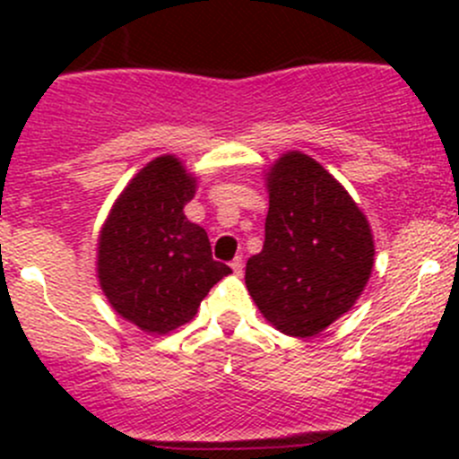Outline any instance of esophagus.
<instances>
[{
	"label": "esophagus",
	"mask_w": 459,
	"mask_h": 459,
	"mask_svg": "<svg viewBox=\"0 0 459 459\" xmlns=\"http://www.w3.org/2000/svg\"><path fill=\"white\" fill-rule=\"evenodd\" d=\"M230 268H233V273L235 275H242V268H244V259L242 257H235L233 262H230Z\"/></svg>",
	"instance_id": "1"
}]
</instances>
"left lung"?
<instances>
[{
  "mask_svg": "<svg viewBox=\"0 0 459 459\" xmlns=\"http://www.w3.org/2000/svg\"><path fill=\"white\" fill-rule=\"evenodd\" d=\"M262 253L247 262V289L262 316L293 337H313L353 308L371 277V226L340 182L293 151L266 173Z\"/></svg>",
  "mask_w": 459,
  "mask_h": 459,
  "instance_id": "left-lung-1",
  "label": "left lung"
}]
</instances>
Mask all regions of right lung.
<instances>
[{"instance_id":"1","label":"right lung","mask_w":459,"mask_h":459,"mask_svg":"<svg viewBox=\"0 0 459 459\" xmlns=\"http://www.w3.org/2000/svg\"><path fill=\"white\" fill-rule=\"evenodd\" d=\"M197 179L173 155L148 161L104 221L97 275L110 307L146 333L191 322L208 290L230 273L215 262L202 226L184 215Z\"/></svg>"}]
</instances>
